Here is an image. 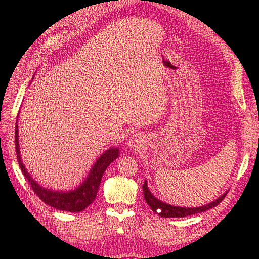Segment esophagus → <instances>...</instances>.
Listing matches in <instances>:
<instances>
[{
	"mask_svg": "<svg viewBox=\"0 0 259 259\" xmlns=\"http://www.w3.org/2000/svg\"><path fill=\"white\" fill-rule=\"evenodd\" d=\"M143 144H144V139L142 136L138 134L133 135L128 140V145L133 148H139L140 146H143Z\"/></svg>",
	"mask_w": 259,
	"mask_h": 259,
	"instance_id": "esophagus-1",
	"label": "esophagus"
}]
</instances>
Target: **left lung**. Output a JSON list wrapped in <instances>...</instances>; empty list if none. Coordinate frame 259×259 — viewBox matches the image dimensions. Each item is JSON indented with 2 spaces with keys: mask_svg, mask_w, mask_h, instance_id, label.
<instances>
[{
  "mask_svg": "<svg viewBox=\"0 0 259 259\" xmlns=\"http://www.w3.org/2000/svg\"><path fill=\"white\" fill-rule=\"evenodd\" d=\"M143 192H144V199L146 200L147 204L150 205L153 211L156 212L159 216L165 217V218H181V217L191 216V214L204 212V211H207V210L212 209L216 207V205H218L222 202L223 199L225 198V195L227 194V192H225L224 194H222L218 199L213 200L212 202L207 203L204 205H200V207L185 208V207H178V205L165 203V202H163V201H161L160 199H157L156 196L150 191V188H148L146 179H145V182H144V185H143ZM157 209H161V211L160 213H157Z\"/></svg>",
  "mask_w": 259,
  "mask_h": 259,
  "instance_id": "obj_1",
  "label": "left lung"
}]
</instances>
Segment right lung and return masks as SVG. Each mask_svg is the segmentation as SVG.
Returning <instances> with one entry per match:
<instances>
[{"instance_id": "add662e5", "label": "right lung", "mask_w": 259, "mask_h": 259, "mask_svg": "<svg viewBox=\"0 0 259 259\" xmlns=\"http://www.w3.org/2000/svg\"><path fill=\"white\" fill-rule=\"evenodd\" d=\"M34 78V77H33ZM19 116V114H18ZM19 131H18V120L16 122V152L18 163L23 171L24 176L27 179L28 183L32 186L33 191L35 192L38 198L43 202L50 205L52 208L68 212H80L83 211L88 205L94 202L97 192L100 186V181H102L103 174L107 166L112 163L114 160H116L120 155L119 147H109L108 150L104 151V153L99 155L95 163L91 166V169L88 172L87 177L83 179L80 185L72 188L68 191H56L51 190L49 187L42 186L40 183H37L35 179L30 176L27 171L25 164L23 163V159L20 155V145H19Z\"/></svg>"}]
</instances>
